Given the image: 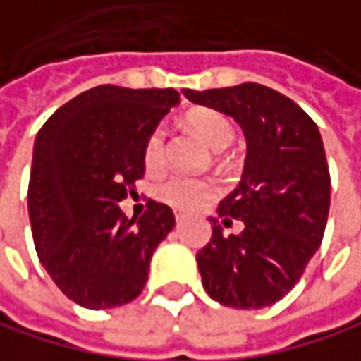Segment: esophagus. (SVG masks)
<instances>
[{"mask_svg":"<svg viewBox=\"0 0 361 361\" xmlns=\"http://www.w3.org/2000/svg\"><path fill=\"white\" fill-rule=\"evenodd\" d=\"M184 218H186V214H184V212H175V220H177V224H179V222H184Z\"/></svg>","mask_w":361,"mask_h":361,"instance_id":"esophagus-1","label":"esophagus"}]
</instances>
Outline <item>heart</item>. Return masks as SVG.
Returning a JSON list of instances; mask_svg holds the SVG:
<instances>
[{"instance_id": "obj_1", "label": "heart", "mask_w": 361, "mask_h": 361, "mask_svg": "<svg viewBox=\"0 0 361 361\" xmlns=\"http://www.w3.org/2000/svg\"><path fill=\"white\" fill-rule=\"evenodd\" d=\"M186 126L214 152H222L235 139V126L231 120L216 109H192L186 116ZM143 160L149 171H158L164 162V128L158 126L149 133ZM218 192L212 179L169 175L154 186V199L173 209H195Z\"/></svg>"}]
</instances>
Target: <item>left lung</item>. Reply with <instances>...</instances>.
Masks as SVG:
<instances>
[{
    "instance_id": "1",
    "label": "left lung",
    "mask_w": 361,
    "mask_h": 361,
    "mask_svg": "<svg viewBox=\"0 0 361 361\" xmlns=\"http://www.w3.org/2000/svg\"><path fill=\"white\" fill-rule=\"evenodd\" d=\"M197 105L231 116L247 154L239 186L220 203L212 241L197 254L207 294L224 307L262 309L281 300L322 245L330 212V171L317 124L286 94L254 82L184 90Z\"/></svg>"
}]
</instances>
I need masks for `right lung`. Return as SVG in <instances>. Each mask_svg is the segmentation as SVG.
<instances>
[{
	"label": "right lung",
	"instance_id": "right-lung-1",
	"mask_svg": "<svg viewBox=\"0 0 361 361\" xmlns=\"http://www.w3.org/2000/svg\"><path fill=\"white\" fill-rule=\"evenodd\" d=\"M177 103L173 88L103 84L59 107L35 137L27 195L35 252L80 307L135 300L154 250L175 226L169 205L147 201L141 218L118 205L145 173L149 133Z\"/></svg>",
	"mask_w": 361,
	"mask_h": 361
}]
</instances>
